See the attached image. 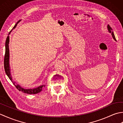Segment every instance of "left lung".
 <instances>
[{
	"label": "left lung",
	"mask_w": 123,
	"mask_h": 123,
	"mask_svg": "<svg viewBox=\"0 0 123 123\" xmlns=\"http://www.w3.org/2000/svg\"><path fill=\"white\" fill-rule=\"evenodd\" d=\"M107 28H108V30L109 32H110V33L111 34V35H112V36H113V38L116 41L115 36V35H114V32H113V30H112L111 27L110 26H109V25H108V26H107Z\"/></svg>",
	"instance_id": "left-lung-1"
}]
</instances>
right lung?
<instances>
[{
	"label": "right lung",
	"instance_id": "obj_1",
	"mask_svg": "<svg viewBox=\"0 0 123 123\" xmlns=\"http://www.w3.org/2000/svg\"><path fill=\"white\" fill-rule=\"evenodd\" d=\"M19 21H18L16 25H15V26L13 27L12 29L10 31V32L8 34V35L7 37L6 38V43H5V56H4V69H5V72H6V74L7 75V76L9 78V79L12 81V79L11 76V74H10V69H9V35L10 34V32H12V30L15 28L17 25V24L19 23ZM13 84L15 85L17 89L19 91H21L22 92H24V93H26L28 94H36L38 93L39 92H40L42 90L43 88L45 87V85H42L39 86L38 87L34 89H25L22 88L21 87H20L19 85H15V82H13Z\"/></svg>",
	"mask_w": 123,
	"mask_h": 123
}]
</instances>
